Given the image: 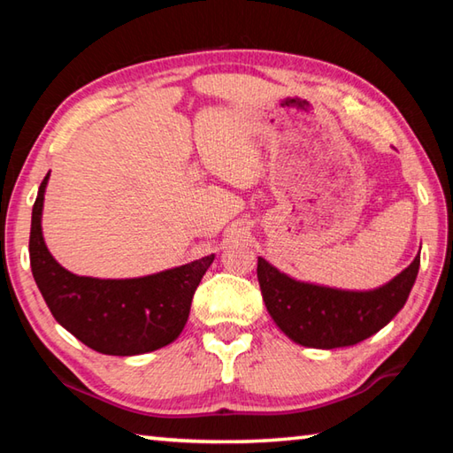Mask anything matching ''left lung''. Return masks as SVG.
Instances as JSON below:
<instances>
[{
  "label": "left lung",
  "mask_w": 453,
  "mask_h": 453,
  "mask_svg": "<svg viewBox=\"0 0 453 453\" xmlns=\"http://www.w3.org/2000/svg\"><path fill=\"white\" fill-rule=\"evenodd\" d=\"M419 254L386 286L367 291L300 281L257 257V281L265 308L291 342L305 348L354 346L395 318L416 283Z\"/></svg>",
  "instance_id": "8db88e82"
}]
</instances>
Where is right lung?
Instances as JSON below:
<instances>
[{
    "label": "right lung",
    "mask_w": 453,
    "mask_h": 453,
    "mask_svg": "<svg viewBox=\"0 0 453 453\" xmlns=\"http://www.w3.org/2000/svg\"><path fill=\"white\" fill-rule=\"evenodd\" d=\"M48 181L50 173L42 181L32 210L29 262L58 324L105 356H140L178 340L189 318L191 297L216 256L143 278L75 275L56 262L43 242L42 213Z\"/></svg>",
    "instance_id": "1"
}]
</instances>
